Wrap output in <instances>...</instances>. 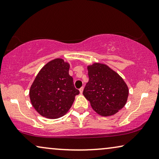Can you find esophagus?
<instances>
[{"mask_svg": "<svg viewBox=\"0 0 159 159\" xmlns=\"http://www.w3.org/2000/svg\"><path fill=\"white\" fill-rule=\"evenodd\" d=\"M83 90H84V87H81V88H80V93L82 94V93H83Z\"/></svg>", "mask_w": 159, "mask_h": 159, "instance_id": "34e87169", "label": "esophagus"}]
</instances>
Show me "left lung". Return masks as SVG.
<instances>
[{"label":"left lung","mask_w":159,"mask_h":159,"mask_svg":"<svg viewBox=\"0 0 159 159\" xmlns=\"http://www.w3.org/2000/svg\"><path fill=\"white\" fill-rule=\"evenodd\" d=\"M89 81L83 95L93 109L102 116H111L127 102L128 87L123 78L107 65L94 63L87 66Z\"/></svg>","instance_id":"obj_1"}]
</instances>
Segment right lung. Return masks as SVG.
I'll use <instances>...</instances> for the list:
<instances>
[{"instance_id": "obj_1", "label": "right lung", "mask_w": 159, "mask_h": 159, "mask_svg": "<svg viewBox=\"0 0 159 159\" xmlns=\"http://www.w3.org/2000/svg\"><path fill=\"white\" fill-rule=\"evenodd\" d=\"M70 64L57 58L41 68L29 90L31 105L41 116L56 119L65 115L80 91L69 75Z\"/></svg>"}]
</instances>
